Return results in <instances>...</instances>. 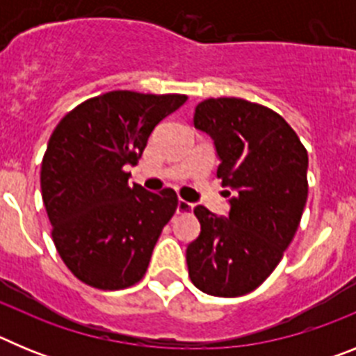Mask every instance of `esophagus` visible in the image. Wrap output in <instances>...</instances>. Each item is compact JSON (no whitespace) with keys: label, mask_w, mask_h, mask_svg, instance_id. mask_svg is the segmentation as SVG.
Wrapping results in <instances>:
<instances>
[{"label":"esophagus","mask_w":356,"mask_h":356,"mask_svg":"<svg viewBox=\"0 0 356 356\" xmlns=\"http://www.w3.org/2000/svg\"><path fill=\"white\" fill-rule=\"evenodd\" d=\"M193 209H194L193 203H188V201H185V200H178V207H176V212L178 213H187V212H191Z\"/></svg>","instance_id":"obj_1"}]
</instances>
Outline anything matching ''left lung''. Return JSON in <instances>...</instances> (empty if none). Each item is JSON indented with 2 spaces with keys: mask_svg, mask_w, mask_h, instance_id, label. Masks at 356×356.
Here are the masks:
<instances>
[{
  "mask_svg": "<svg viewBox=\"0 0 356 356\" xmlns=\"http://www.w3.org/2000/svg\"><path fill=\"white\" fill-rule=\"evenodd\" d=\"M194 128L213 140L217 178L229 196L228 216L194 209L200 237L187 246L188 276L200 291L237 298L275 271L300 226L308 196V155L282 115L238 97H210Z\"/></svg>",
  "mask_w": 356,
  "mask_h": 356,
  "instance_id": "1",
  "label": "left lung"
}]
</instances>
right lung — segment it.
<instances>
[{
  "instance_id": "1",
  "label": "right lung",
  "mask_w": 356,
  "mask_h": 356,
  "mask_svg": "<svg viewBox=\"0 0 356 356\" xmlns=\"http://www.w3.org/2000/svg\"><path fill=\"white\" fill-rule=\"evenodd\" d=\"M185 102L181 94L114 90L78 105L53 131L40 169L42 201L56 251L83 284L118 291L146 273L178 196L131 187L127 168Z\"/></svg>"
}]
</instances>
